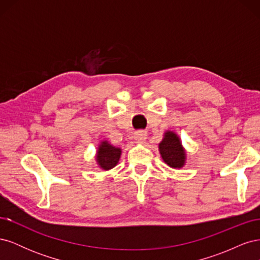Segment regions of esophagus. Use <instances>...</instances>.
Masks as SVG:
<instances>
[{"label": "esophagus", "mask_w": 260, "mask_h": 260, "mask_svg": "<svg viewBox=\"0 0 260 260\" xmlns=\"http://www.w3.org/2000/svg\"><path fill=\"white\" fill-rule=\"evenodd\" d=\"M135 139L138 143H144L147 139V132L144 130H139L135 132Z\"/></svg>", "instance_id": "obj_1"}]
</instances>
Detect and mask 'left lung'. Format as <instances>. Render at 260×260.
I'll list each match as a JSON object with an SVG mask.
<instances>
[{"instance_id": "8db88e82", "label": "left lung", "mask_w": 260, "mask_h": 260, "mask_svg": "<svg viewBox=\"0 0 260 260\" xmlns=\"http://www.w3.org/2000/svg\"><path fill=\"white\" fill-rule=\"evenodd\" d=\"M159 153L162 160L169 167L174 169H180L185 165L186 154L185 149L181 143L180 138L174 131H166L164 139L158 145Z\"/></svg>"}]
</instances>
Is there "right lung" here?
Instances as JSON below:
<instances>
[{
  "label": "right lung",
  "mask_w": 260,
  "mask_h": 260,
  "mask_svg": "<svg viewBox=\"0 0 260 260\" xmlns=\"http://www.w3.org/2000/svg\"><path fill=\"white\" fill-rule=\"evenodd\" d=\"M120 155V147H116L111 143H108L107 141H102L98 147L95 159L100 168L103 170H111L119 161Z\"/></svg>",
  "instance_id": "obj_1"
}]
</instances>
